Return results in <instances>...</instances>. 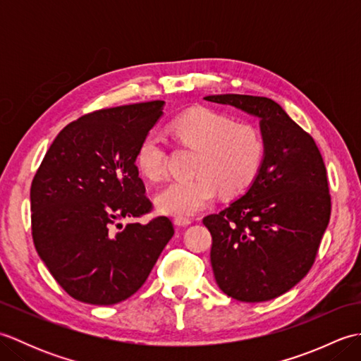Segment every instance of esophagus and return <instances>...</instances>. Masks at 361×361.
<instances>
[{
	"mask_svg": "<svg viewBox=\"0 0 361 361\" xmlns=\"http://www.w3.org/2000/svg\"><path fill=\"white\" fill-rule=\"evenodd\" d=\"M173 224L176 226H188L190 225V219H186V217H175L173 219Z\"/></svg>",
	"mask_w": 361,
	"mask_h": 361,
	"instance_id": "esophagus-1",
	"label": "esophagus"
}]
</instances>
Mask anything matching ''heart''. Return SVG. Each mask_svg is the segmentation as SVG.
Here are the masks:
<instances>
[{
    "label": "heart",
    "instance_id": "obj_1",
    "mask_svg": "<svg viewBox=\"0 0 361 361\" xmlns=\"http://www.w3.org/2000/svg\"><path fill=\"white\" fill-rule=\"evenodd\" d=\"M181 142L197 149L195 176L176 180L155 197L158 211L189 217L211 204L220 189L225 195L240 192L255 178L264 158V137L256 127L235 124L231 116L209 109H194L172 122ZM136 166L149 180L163 178L166 150L163 140L147 133L136 150Z\"/></svg>",
    "mask_w": 361,
    "mask_h": 361
}]
</instances>
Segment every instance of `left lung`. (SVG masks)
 Listing matches in <instances>:
<instances>
[{"instance_id": "left-lung-1", "label": "left lung", "mask_w": 361, "mask_h": 361, "mask_svg": "<svg viewBox=\"0 0 361 361\" xmlns=\"http://www.w3.org/2000/svg\"><path fill=\"white\" fill-rule=\"evenodd\" d=\"M259 119L264 158L250 188L228 208L203 219L212 235L211 265L220 290L262 302L309 273L331 219L323 157L313 137L268 97L206 96Z\"/></svg>"}]
</instances>
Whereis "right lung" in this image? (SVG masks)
I'll return each instance as SVG.
<instances>
[{
    "instance_id": "obj_1",
    "label": "right lung",
    "mask_w": 361,
    "mask_h": 361,
    "mask_svg": "<svg viewBox=\"0 0 361 361\" xmlns=\"http://www.w3.org/2000/svg\"><path fill=\"white\" fill-rule=\"evenodd\" d=\"M163 109V101H153L79 118L57 135L34 176L35 250L78 301L111 305L130 298L172 239L167 217L121 224L152 209L136 150Z\"/></svg>"
}]
</instances>
